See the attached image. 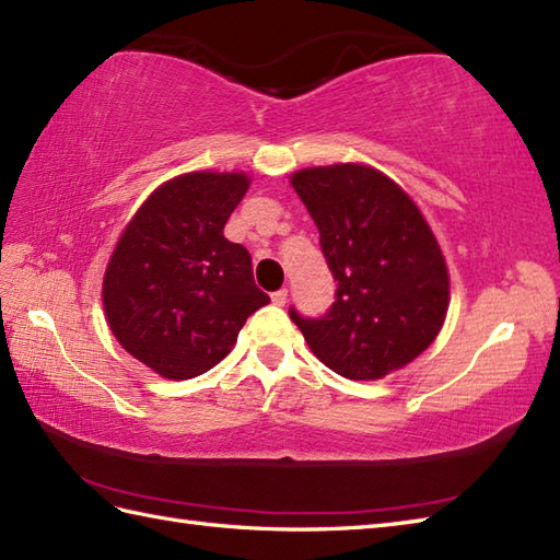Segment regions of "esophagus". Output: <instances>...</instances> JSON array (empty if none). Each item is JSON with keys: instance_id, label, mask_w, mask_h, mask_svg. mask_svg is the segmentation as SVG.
I'll list each match as a JSON object with an SVG mask.
<instances>
[{"instance_id": "obj_1", "label": "esophagus", "mask_w": 560, "mask_h": 560, "mask_svg": "<svg viewBox=\"0 0 560 560\" xmlns=\"http://www.w3.org/2000/svg\"><path fill=\"white\" fill-rule=\"evenodd\" d=\"M285 301H289V291H285V289H279V291L271 293V303H275V305L283 307Z\"/></svg>"}]
</instances>
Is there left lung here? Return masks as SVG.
Returning <instances> with one entry per match:
<instances>
[{
    "mask_svg": "<svg viewBox=\"0 0 560 560\" xmlns=\"http://www.w3.org/2000/svg\"><path fill=\"white\" fill-rule=\"evenodd\" d=\"M291 184L336 281L327 315L289 310L310 350L355 382L408 365L436 339L448 310V269L424 217L372 166L303 168Z\"/></svg>",
    "mask_w": 560,
    "mask_h": 560,
    "instance_id": "8db88e82",
    "label": "left lung"
}]
</instances>
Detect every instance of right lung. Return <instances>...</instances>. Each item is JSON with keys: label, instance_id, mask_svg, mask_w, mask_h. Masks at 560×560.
<instances>
[{"label": "right lung", "instance_id": "1", "mask_svg": "<svg viewBox=\"0 0 560 560\" xmlns=\"http://www.w3.org/2000/svg\"><path fill=\"white\" fill-rule=\"evenodd\" d=\"M245 174L192 172L142 202L104 271L102 303L128 353L166 380H192L229 355L255 310L269 303L250 253L224 238Z\"/></svg>", "mask_w": 560, "mask_h": 560}]
</instances>
